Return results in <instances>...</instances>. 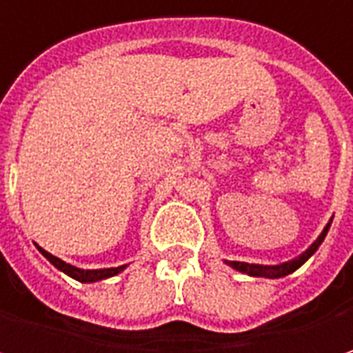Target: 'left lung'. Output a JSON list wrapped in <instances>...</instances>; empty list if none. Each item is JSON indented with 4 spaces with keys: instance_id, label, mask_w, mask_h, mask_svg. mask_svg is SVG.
I'll list each match as a JSON object with an SVG mask.
<instances>
[{
    "instance_id": "left-lung-1",
    "label": "left lung",
    "mask_w": 353,
    "mask_h": 353,
    "mask_svg": "<svg viewBox=\"0 0 353 353\" xmlns=\"http://www.w3.org/2000/svg\"><path fill=\"white\" fill-rule=\"evenodd\" d=\"M330 229V223L326 225V229L322 231V235L316 239L314 245L308 249V251H304V253L300 254L299 259H294V261H288V263H283V265H274V267H263V265H249V263H239V261H229V265L233 268H237L241 272H247V274H253V276H270V279H279V276H286V274H290L292 270H296V268L302 265V263H306L312 254L316 253V249L322 245V241L326 237V233H328Z\"/></svg>"
}]
</instances>
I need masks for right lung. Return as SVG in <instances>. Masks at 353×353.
<instances>
[{
  "label": "right lung",
  "instance_id": "add662e5",
  "mask_svg": "<svg viewBox=\"0 0 353 353\" xmlns=\"http://www.w3.org/2000/svg\"><path fill=\"white\" fill-rule=\"evenodd\" d=\"M39 251L45 254V256H47V259H49V261H51L59 270L67 272L69 276L77 279L79 283H94V281H102V279L114 276V274H118V272L124 268V267H116V268H100V270H83V268L72 267V265H69V263H65V261L57 259L54 254L47 253V251H45V249H41V247H39Z\"/></svg>",
  "mask_w": 353,
  "mask_h": 353
}]
</instances>
